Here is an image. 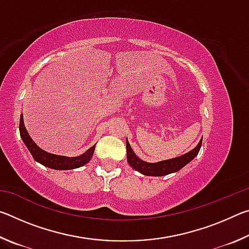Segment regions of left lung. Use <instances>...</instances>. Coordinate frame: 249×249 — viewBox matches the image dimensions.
<instances>
[{"instance_id":"8db88e82","label":"left lung","mask_w":249,"mask_h":249,"mask_svg":"<svg viewBox=\"0 0 249 249\" xmlns=\"http://www.w3.org/2000/svg\"><path fill=\"white\" fill-rule=\"evenodd\" d=\"M202 145V138L195 148L188 151L187 154L179 157L162 160V161L158 162H147L144 160L140 159L134 153V150L130 147L128 141L126 140V156H127V162L128 165L133 168V169L137 170L144 176H150V177H161L169 174H174V172L179 171L180 169L188 165L191 160L195 159L197 154H199L200 148Z\"/></svg>"}]
</instances>
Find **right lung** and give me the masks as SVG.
Returning <instances> with one entry per match:
<instances>
[{
	"mask_svg": "<svg viewBox=\"0 0 249 249\" xmlns=\"http://www.w3.org/2000/svg\"><path fill=\"white\" fill-rule=\"evenodd\" d=\"M19 134L20 138H22L25 146L27 147L29 153L32 154L33 158L36 160L37 162L41 163V165L48 168H52L54 170H70L75 169V168L82 167L90 161V159L93 156L95 145L92 146L91 148L88 149L86 153L82 155L77 156V157H67V156H59L54 154L47 153V151L43 150L37 146L34 141L29 136L27 133V129L24 125L23 114L20 115L19 120Z\"/></svg>",
	"mask_w": 249,
	"mask_h": 249,
	"instance_id": "right-lung-1",
	"label": "right lung"
}]
</instances>
